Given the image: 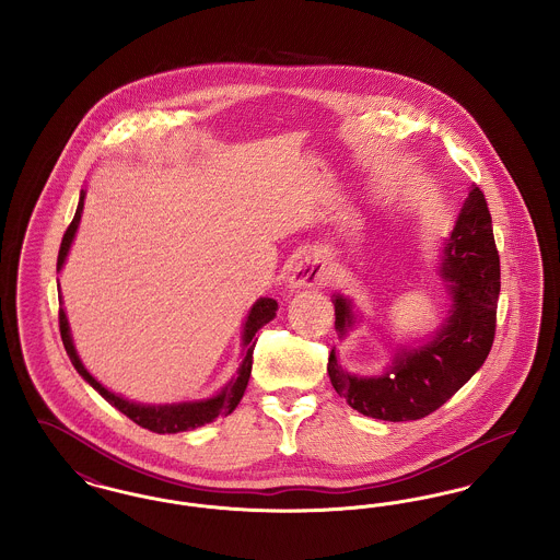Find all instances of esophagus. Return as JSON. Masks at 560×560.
<instances>
[{"label":"esophagus","instance_id":"34e87169","mask_svg":"<svg viewBox=\"0 0 560 560\" xmlns=\"http://www.w3.org/2000/svg\"><path fill=\"white\" fill-rule=\"evenodd\" d=\"M327 279H329V270H327L325 256L320 252H308L292 268L288 288L292 292H295V290H313L317 285H323Z\"/></svg>","mask_w":560,"mask_h":560}]
</instances>
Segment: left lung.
Returning <instances> with one entry per match:
<instances>
[{
	"mask_svg": "<svg viewBox=\"0 0 560 560\" xmlns=\"http://www.w3.org/2000/svg\"><path fill=\"white\" fill-rule=\"evenodd\" d=\"M439 275L447 281L452 300L445 319L427 340L397 348L393 363L380 375L347 372L338 350L331 348L327 363L331 386L359 413L384 422L427 418L485 363L495 336L500 256L491 213L477 185L470 187L452 235L443 240ZM331 302L338 338L345 340L361 317L345 293H336Z\"/></svg>",
	"mask_w": 560,
	"mask_h": 560,
	"instance_id": "obj_1",
	"label": "left lung"
}]
</instances>
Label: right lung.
I'll return each mask as SVG.
<instances>
[{
  "label": "right lung",
  "instance_id": "right-lung-1",
  "mask_svg": "<svg viewBox=\"0 0 560 560\" xmlns=\"http://www.w3.org/2000/svg\"><path fill=\"white\" fill-rule=\"evenodd\" d=\"M83 199H85V190L80 192L78 212H75V218L69 224V229H67V233L62 237V243H60L56 270H62V267H65L69 249H71V243L75 240V233L80 229ZM58 302H60V313H58L60 338H62V345H65V350H67L73 368L115 409H119L124 416H128L138 427L147 428V430L158 432V434H176V432L206 427V424H210L220 416H229L240 405L241 397H243V393L247 388V382H249V373H252V357H254V347H256V340H258L256 331L260 327H265L268 320L275 319L277 308H279L277 300H272V298H258L252 304V308H249V313L245 317V323H243V334H241V345H243V354L241 357L243 359H241L237 373L220 388V393H215L213 397H208V399L147 405V402H136V400L124 399L121 395H115L113 390H108L107 386H103L92 373L85 370V365L81 363L80 354L75 350V345H73V336H71L67 313L62 308L60 285H58Z\"/></svg>",
  "mask_w": 560,
  "mask_h": 560
}]
</instances>
